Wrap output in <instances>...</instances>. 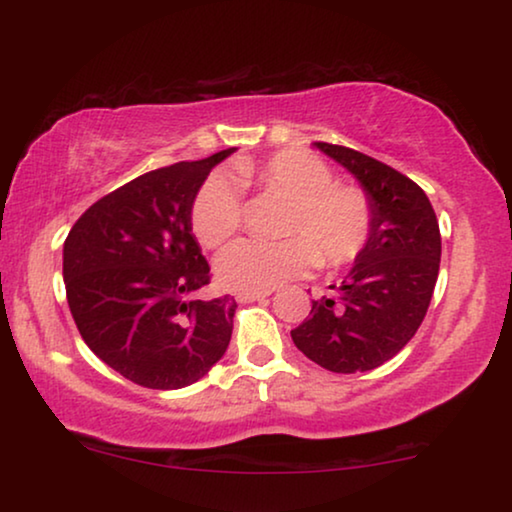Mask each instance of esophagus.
<instances>
[{"label":"esophagus","instance_id":"1","mask_svg":"<svg viewBox=\"0 0 512 512\" xmlns=\"http://www.w3.org/2000/svg\"><path fill=\"white\" fill-rule=\"evenodd\" d=\"M270 296V291H254V293H237L240 303H256V300H265Z\"/></svg>","mask_w":512,"mask_h":512}]
</instances>
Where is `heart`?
<instances>
[{"label": "heart", "mask_w": 512, "mask_h": 512, "mask_svg": "<svg viewBox=\"0 0 512 512\" xmlns=\"http://www.w3.org/2000/svg\"><path fill=\"white\" fill-rule=\"evenodd\" d=\"M235 177L244 186L289 200L282 242L242 240L226 249L216 263L221 284L254 293L277 289L291 279L324 268L354 263L373 240L375 205L363 188L333 181L326 160L305 149H284L263 160L235 163ZM242 228V200L233 181L209 177L195 195L191 230L205 249L226 244Z\"/></svg>", "instance_id": "1"}]
</instances>
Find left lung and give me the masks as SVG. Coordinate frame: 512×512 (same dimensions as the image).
Masks as SVG:
<instances>
[{"label":"left lung","instance_id":"8db88e82","mask_svg":"<svg viewBox=\"0 0 512 512\" xmlns=\"http://www.w3.org/2000/svg\"><path fill=\"white\" fill-rule=\"evenodd\" d=\"M317 146L366 188L375 233L342 284L312 300L291 338L331 373H363L394 359L422 326L438 279L440 228L426 193L405 174L347 146Z\"/></svg>","mask_w":512,"mask_h":512}]
</instances>
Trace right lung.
Wrapping results in <instances>:
<instances>
[{
  "label": "right lung",
  "mask_w": 512,
  "mask_h": 512,
  "mask_svg": "<svg viewBox=\"0 0 512 512\" xmlns=\"http://www.w3.org/2000/svg\"><path fill=\"white\" fill-rule=\"evenodd\" d=\"M233 151L128 181L90 205L65 240L62 275L81 338L139 387H188L228 349L237 303L198 298L212 272L191 235V207Z\"/></svg>",
  "instance_id": "obj_1"
}]
</instances>
